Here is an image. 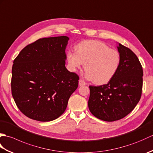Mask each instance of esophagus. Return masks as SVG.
<instances>
[{"label": "esophagus", "instance_id": "34e87169", "mask_svg": "<svg viewBox=\"0 0 153 153\" xmlns=\"http://www.w3.org/2000/svg\"><path fill=\"white\" fill-rule=\"evenodd\" d=\"M85 85V82H84V81L83 79H79V86H82V85Z\"/></svg>", "mask_w": 153, "mask_h": 153}]
</instances>
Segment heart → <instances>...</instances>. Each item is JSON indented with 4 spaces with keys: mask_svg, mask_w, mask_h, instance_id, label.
Returning <instances> with one entry per match:
<instances>
[{
    "mask_svg": "<svg viewBox=\"0 0 153 153\" xmlns=\"http://www.w3.org/2000/svg\"><path fill=\"white\" fill-rule=\"evenodd\" d=\"M75 51H68L66 60L71 71L80 70L85 64L87 79L93 80L97 85L110 82L118 71L120 64L119 52L101 41L87 40L80 42Z\"/></svg>",
    "mask_w": 153,
    "mask_h": 153,
    "instance_id": "obj_1",
    "label": "heart"
}]
</instances>
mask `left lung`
Masks as SVG:
<instances>
[{"label":"left lung","mask_w":153,"mask_h":153,"mask_svg":"<svg viewBox=\"0 0 153 153\" xmlns=\"http://www.w3.org/2000/svg\"><path fill=\"white\" fill-rule=\"evenodd\" d=\"M118 51L120 64L114 78L105 85L89 86L90 112L106 122L124 118L141 97L143 71L140 62L134 52L120 43Z\"/></svg>","instance_id":"8db88e82"}]
</instances>
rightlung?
Here are the masks:
<instances>
[{"instance_id":"1","label":"right lung","mask_w":153,"mask_h":153,"mask_svg":"<svg viewBox=\"0 0 153 153\" xmlns=\"http://www.w3.org/2000/svg\"><path fill=\"white\" fill-rule=\"evenodd\" d=\"M66 36L39 39L27 45L14 60L12 95L28 118L49 122L64 112L79 76L66 64Z\"/></svg>"}]
</instances>
